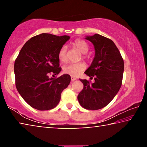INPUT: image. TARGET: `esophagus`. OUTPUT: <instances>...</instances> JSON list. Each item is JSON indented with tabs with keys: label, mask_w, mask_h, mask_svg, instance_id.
<instances>
[{
	"label": "esophagus",
	"mask_w": 147,
	"mask_h": 147,
	"mask_svg": "<svg viewBox=\"0 0 147 147\" xmlns=\"http://www.w3.org/2000/svg\"><path fill=\"white\" fill-rule=\"evenodd\" d=\"M71 81L72 82H74V81H75L76 80V78H75V77H74V76H71Z\"/></svg>",
	"instance_id": "esophagus-1"
}]
</instances>
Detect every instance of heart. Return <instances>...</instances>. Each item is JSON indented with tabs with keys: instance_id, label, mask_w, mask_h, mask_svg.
<instances>
[{
	"instance_id": "b5f03b06",
	"label": "heart",
	"mask_w": 147,
	"mask_h": 147,
	"mask_svg": "<svg viewBox=\"0 0 147 147\" xmlns=\"http://www.w3.org/2000/svg\"><path fill=\"white\" fill-rule=\"evenodd\" d=\"M74 45L83 54L82 58L88 60V57L86 54L89 51V45L86 41L82 39H77L74 42ZM58 58L61 62L67 61V49L65 45H63L59 50ZM86 69V65L84 61H80L77 63H71L67 64L63 67V71L65 74L76 76L82 73Z\"/></svg>"
}]
</instances>
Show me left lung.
Here are the masks:
<instances>
[{"instance_id":"obj_1","label":"left lung","mask_w":147,"mask_h":147,"mask_svg":"<svg viewBox=\"0 0 147 147\" xmlns=\"http://www.w3.org/2000/svg\"><path fill=\"white\" fill-rule=\"evenodd\" d=\"M93 44L95 55L91 66L84 73L94 78L93 83L79 79L84 84L78 100L84 108L96 110L113 100L122 85L124 60L112 40L98 34L86 38Z\"/></svg>"}]
</instances>
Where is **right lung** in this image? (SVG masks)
Here are the masks:
<instances>
[{
    "label": "right lung",
    "mask_w": 147,
    "mask_h": 147,
    "mask_svg": "<svg viewBox=\"0 0 147 147\" xmlns=\"http://www.w3.org/2000/svg\"><path fill=\"white\" fill-rule=\"evenodd\" d=\"M69 38L41 34L30 39L20 51L14 64L16 86L32 108L41 111L54 108L60 100L61 92L70 84L67 74L58 78L49 77L61 71L58 52Z\"/></svg>",
    "instance_id": "1"
}]
</instances>
